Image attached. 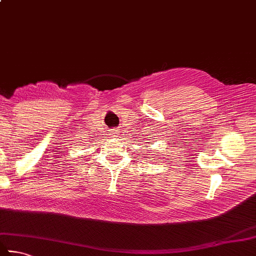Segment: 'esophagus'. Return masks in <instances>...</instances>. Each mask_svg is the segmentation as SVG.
I'll return each mask as SVG.
<instances>
[{
	"label": "esophagus",
	"instance_id": "esophagus-1",
	"mask_svg": "<svg viewBox=\"0 0 256 256\" xmlns=\"http://www.w3.org/2000/svg\"><path fill=\"white\" fill-rule=\"evenodd\" d=\"M113 134H115V132H114V133H113Z\"/></svg>",
	"mask_w": 256,
	"mask_h": 256
}]
</instances>
